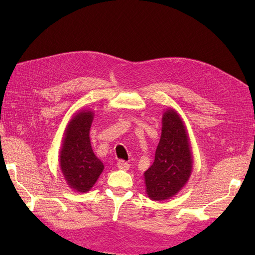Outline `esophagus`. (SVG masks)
Wrapping results in <instances>:
<instances>
[{
  "mask_svg": "<svg viewBox=\"0 0 255 255\" xmlns=\"http://www.w3.org/2000/svg\"><path fill=\"white\" fill-rule=\"evenodd\" d=\"M117 166L119 167L121 170H124V171H127L129 170V167H130V164L128 163V162L126 161H123V160H119L117 162Z\"/></svg>",
  "mask_w": 255,
  "mask_h": 255,
  "instance_id": "obj_1",
  "label": "esophagus"
}]
</instances>
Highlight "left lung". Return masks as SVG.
<instances>
[{
	"mask_svg": "<svg viewBox=\"0 0 255 255\" xmlns=\"http://www.w3.org/2000/svg\"><path fill=\"white\" fill-rule=\"evenodd\" d=\"M193 159L186 128L178 114L170 108L162 118V133L154 162L144 172L145 189L152 200L170 198L185 185Z\"/></svg>",
	"mask_w": 255,
	"mask_h": 255,
	"instance_id": "1",
	"label": "left lung"
}]
</instances>
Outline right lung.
Returning a JSON list of instances; mask_svg holds the SVG:
<instances>
[{
  "label": "right lung",
  "instance_id": "1",
  "mask_svg": "<svg viewBox=\"0 0 255 255\" xmlns=\"http://www.w3.org/2000/svg\"><path fill=\"white\" fill-rule=\"evenodd\" d=\"M93 113L83 111L70 121L60 152V166L70 187L85 193L94 185L104 169L90 142Z\"/></svg>",
  "mask_w": 255,
  "mask_h": 255
}]
</instances>
